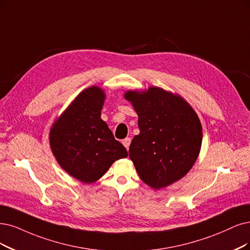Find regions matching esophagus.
I'll return each instance as SVG.
<instances>
[{"mask_svg":"<svg viewBox=\"0 0 250 250\" xmlns=\"http://www.w3.org/2000/svg\"><path fill=\"white\" fill-rule=\"evenodd\" d=\"M131 142H132V139L131 138H125V139L123 140V144L125 145V148L128 150V148H130V145H131Z\"/></svg>","mask_w":250,"mask_h":250,"instance_id":"obj_1","label":"esophagus"}]
</instances>
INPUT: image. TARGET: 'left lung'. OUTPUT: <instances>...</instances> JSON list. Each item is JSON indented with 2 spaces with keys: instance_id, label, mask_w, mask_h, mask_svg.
Listing matches in <instances>:
<instances>
[{
  "instance_id": "obj_1",
  "label": "left lung",
  "mask_w": 250,
  "mask_h": 250,
  "mask_svg": "<svg viewBox=\"0 0 250 250\" xmlns=\"http://www.w3.org/2000/svg\"><path fill=\"white\" fill-rule=\"evenodd\" d=\"M125 98L138 114L140 134L130 158L140 178L152 188L181 179L195 164L202 145V125L193 109L178 95L160 87L127 91Z\"/></svg>"
}]
</instances>
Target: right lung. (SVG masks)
I'll use <instances>...</instances> for the list:
<instances>
[{
	"label": "right lung",
	"mask_w": 250,
	"mask_h": 250,
	"mask_svg": "<svg viewBox=\"0 0 250 250\" xmlns=\"http://www.w3.org/2000/svg\"><path fill=\"white\" fill-rule=\"evenodd\" d=\"M105 100L98 86L83 90L50 130L51 150L61 167L84 183L101 178L116 160L127 156L125 147L115 140L101 119Z\"/></svg>",
	"instance_id": "right-lung-1"
}]
</instances>
